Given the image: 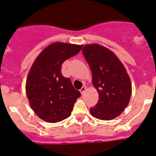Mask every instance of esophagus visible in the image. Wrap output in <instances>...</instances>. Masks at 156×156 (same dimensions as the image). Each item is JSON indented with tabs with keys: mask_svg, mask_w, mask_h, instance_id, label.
Returning <instances> with one entry per match:
<instances>
[{
	"mask_svg": "<svg viewBox=\"0 0 156 156\" xmlns=\"http://www.w3.org/2000/svg\"><path fill=\"white\" fill-rule=\"evenodd\" d=\"M86 86H82V87L81 88V89H80V92H81V93H82V94H83L84 92L86 91Z\"/></svg>",
	"mask_w": 156,
	"mask_h": 156,
	"instance_id": "1",
	"label": "esophagus"
}]
</instances>
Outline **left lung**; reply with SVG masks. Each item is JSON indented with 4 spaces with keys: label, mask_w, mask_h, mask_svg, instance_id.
<instances>
[{
    "label": "left lung",
    "mask_w": 156,
    "mask_h": 156,
    "mask_svg": "<svg viewBox=\"0 0 156 156\" xmlns=\"http://www.w3.org/2000/svg\"><path fill=\"white\" fill-rule=\"evenodd\" d=\"M84 57L93 74V84L99 93V101L90 108L93 117L111 120L127 107L132 86L125 67L112 51L97 44H86Z\"/></svg>",
    "instance_id": "1"
}]
</instances>
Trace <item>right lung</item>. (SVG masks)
I'll use <instances>...</instances> for the list:
<instances>
[{"mask_svg":"<svg viewBox=\"0 0 156 156\" xmlns=\"http://www.w3.org/2000/svg\"><path fill=\"white\" fill-rule=\"evenodd\" d=\"M82 45L55 42L35 59L28 74L26 90L31 108L39 118L58 122L68 118L81 93L61 73L66 59L81 51Z\"/></svg>","mask_w":156,"mask_h":156,"instance_id":"1","label":"right lung"}]
</instances>
